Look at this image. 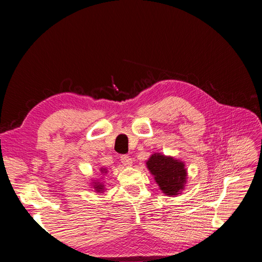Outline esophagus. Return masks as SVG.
I'll return each mask as SVG.
<instances>
[{
  "label": "esophagus",
  "mask_w": 262,
  "mask_h": 262,
  "mask_svg": "<svg viewBox=\"0 0 262 262\" xmlns=\"http://www.w3.org/2000/svg\"><path fill=\"white\" fill-rule=\"evenodd\" d=\"M120 161L124 166H131L132 165V158L126 154H123V155L120 156Z\"/></svg>",
  "instance_id": "obj_1"
}]
</instances>
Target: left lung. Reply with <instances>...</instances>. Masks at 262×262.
I'll list each match as a JSON object with an SVG mask.
<instances>
[{"instance_id":"left-lung-1","label":"left lung","mask_w":262,"mask_h":262,"mask_svg":"<svg viewBox=\"0 0 262 262\" xmlns=\"http://www.w3.org/2000/svg\"><path fill=\"white\" fill-rule=\"evenodd\" d=\"M146 165L164 193L175 195L184 188L187 175L182 162L173 160L172 157L154 154Z\"/></svg>"}]
</instances>
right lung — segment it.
<instances>
[{"mask_svg": "<svg viewBox=\"0 0 262 262\" xmlns=\"http://www.w3.org/2000/svg\"><path fill=\"white\" fill-rule=\"evenodd\" d=\"M96 188V190H98V191H100V190L102 189V186L101 185H97V187H95Z\"/></svg>", "mask_w": 262, "mask_h": 262, "instance_id": "add662e5", "label": "right lung"}]
</instances>
